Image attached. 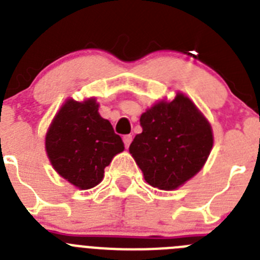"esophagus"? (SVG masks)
<instances>
[{"label":"esophagus","instance_id":"1","mask_svg":"<svg viewBox=\"0 0 260 260\" xmlns=\"http://www.w3.org/2000/svg\"><path fill=\"white\" fill-rule=\"evenodd\" d=\"M132 141H133V137H132V135H125V137H123V143H125L126 148H127V147L130 146V143H132Z\"/></svg>","mask_w":260,"mask_h":260}]
</instances>
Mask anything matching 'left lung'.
Masks as SVG:
<instances>
[{"label":"left lung","instance_id":"1","mask_svg":"<svg viewBox=\"0 0 260 260\" xmlns=\"http://www.w3.org/2000/svg\"><path fill=\"white\" fill-rule=\"evenodd\" d=\"M141 126L128 152L156 189H178L201 171L212 150L211 123L182 92L146 109Z\"/></svg>","mask_w":260,"mask_h":260}]
</instances>
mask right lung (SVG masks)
<instances>
[{"label": "right lung", "instance_id": "add662e5", "mask_svg": "<svg viewBox=\"0 0 260 260\" xmlns=\"http://www.w3.org/2000/svg\"><path fill=\"white\" fill-rule=\"evenodd\" d=\"M123 150L121 137L99 113L95 98L83 102L68 99L45 135V151L53 169L79 190L102 182L105 167Z\"/></svg>", "mask_w": 260, "mask_h": 260}]
</instances>
